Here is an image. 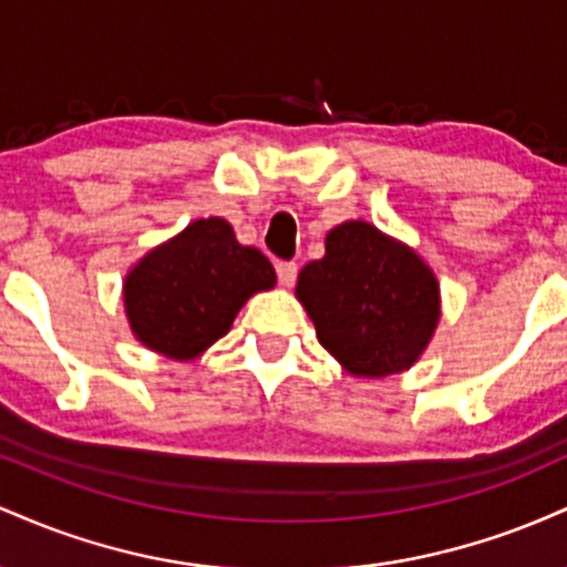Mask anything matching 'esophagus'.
Masks as SVG:
<instances>
[{
    "instance_id": "34e87169",
    "label": "esophagus",
    "mask_w": 567,
    "mask_h": 567,
    "mask_svg": "<svg viewBox=\"0 0 567 567\" xmlns=\"http://www.w3.org/2000/svg\"><path fill=\"white\" fill-rule=\"evenodd\" d=\"M296 275H298V266L292 261H277V279L285 285V288H290L292 282H296Z\"/></svg>"
}]
</instances>
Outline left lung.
<instances>
[{
	"label": "left lung",
	"instance_id": "left-lung-1",
	"mask_svg": "<svg viewBox=\"0 0 567 567\" xmlns=\"http://www.w3.org/2000/svg\"><path fill=\"white\" fill-rule=\"evenodd\" d=\"M296 296L322 347L368 379L413 365L440 320V288L429 266L365 220L328 234L324 258L303 266Z\"/></svg>",
	"mask_w": 567,
	"mask_h": 567
}]
</instances>
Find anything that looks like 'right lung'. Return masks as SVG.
Here are the masks:
<instances>
[{
  "label": "right lung",
  "mask_w": 567,
  "mask_h": 567,
  "mask_svg": "<svg viewBox=\"0 0 567 567\" xmlns=\"http://www.w3.org/2000/svg\"><path fill=\"white\" fill-rule=\"evenodd\" d=\"M275 266L234 239L224 218L194 220L148 252L125 279L133 333L159 354L192 360L220 336L252 292L275 288Z\"/></svg>",
  "instance_id": "1"
}]
</instances>
